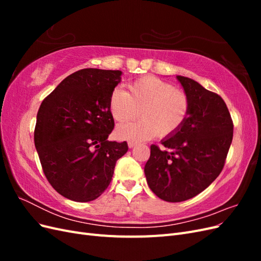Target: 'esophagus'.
Instances as JSON below:
<instances>
[{"mask_svg": "<svg viewBox=\"0 0 261 261\" xmlns=\"http://www.w3.org/2000/svg\"><path fill=\"white\" fill-rule=\"evenodd\" d=\"M137 145V143H134V141H128V147L129 148H134Z\"/></svg>", "mask_w": 261, "mask_h": 261, "instance_id": "1", "label": "esophagus"}]
</instances>
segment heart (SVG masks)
<instances>
[{"instance_id":"1","label":"heart","mask_w":261,"mask_h":261,"mask_svg":"<svg viewBox=\"0 0 261 261\" xmlns=\"http://www.w3.org/2000/svg\"><path fill=\"white\" fill-rule=\"evenodd\" d=\"M129 92L115 88L109 99V110L116 122L136 117L141 120L120 125L116 136L129 141L168 137L185 123L189 112V98L184 90L155 76L140 77L128 85Z\"/></svg>"}]
</instances>
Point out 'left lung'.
I'll return each mask as SVG.
<instances>
[{
    "mask_svg": "<svg viewBox=\"0 0 261 261\" xmlns=\"http://www.w3.org/2000/svg\"><path fill=\"white\" fill-rule=\"evenodd\" d=\"M189 98L183 126L152 145L145 165L150 189L169 202L191 199L204 191L222 171L233 139V122L223 99L194 80L176 76Z\"/></svg>",
    "mask_w": 261,
    "mask_h": 261,
    "instance_id": "8db88e82",
    "label": "left lung"
}]
</instances>
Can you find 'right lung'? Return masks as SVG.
Segmentation results:
<instances>
[{
  "label": "right lung",
  "instance_id": "right-lung-1",
  "mask_svg": "<svg viewBox=\"0 0 261 261\" xmlns=\"http://www.w3.org/2000/svg\"><path fill=\"white\" fill-rule=\"evenodd\" d=\"M121 70L85 68L67 76L37 114L35 146L42 170L60 195L77 202L94 200L111 183L126 141H109L114 120L109 110Z\"/></svg>",
  "mask_w": 261,
  "mask_h": 261
}]
</instances>
